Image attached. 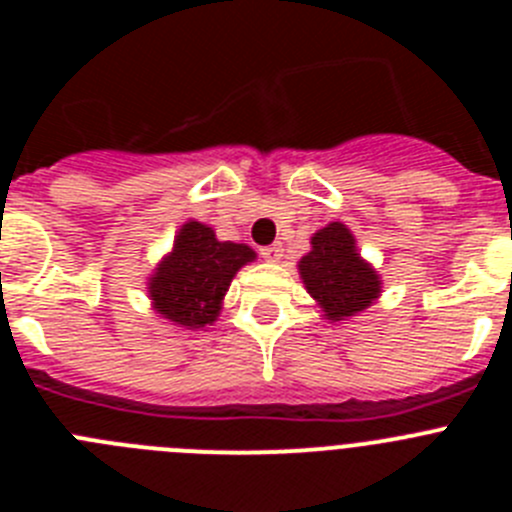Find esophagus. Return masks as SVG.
<instances>
[{
  "label": "esophagus",
  "instance_id": "1",
  "mask_svg": "<svg viewBox=\"0 0 512 512\" xmlns=\"http://www.w3.org/2000/svg\"><path fill=\"white\" fill-rule=\"evenodd\" d=\"M261 256H264L266 261H279L284 256V246L282 243H271V246H264L261 248Z\"/></svg>",
  "mask_w": 512,
  "mask_h": 512
}]
</instances>
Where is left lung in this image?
I'll return each instance as SVG.
<instances>
[{
    "mask_svg": "<svg viewBox=\"0 0 512 512\" xmlns=\"http://www.w3.org/2000/svg\"><path fill=\"white\" fill-rule=\"evenodd\" d=\"M300 274L307 292L333 323L361 312L379 295V277L361 261L354 235L341 223H330L312 235V251L302 256Z\"/></svg>",
    "mask_w": 512,
    "mask_h": 512,
    "instance_id": "left-lung-1",
    "label": "left lung"
}]
</instances>
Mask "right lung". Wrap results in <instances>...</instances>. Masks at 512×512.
Listing matches in <instances>:
<instances>
[{"label":"right lung","instance_id":"1","mask_svg":"<svg viewBox=\"0 0 512 512\" xmlns=\"http://www.w3.org/2000/svg\"><path fill=\"white\" fill-rule=\"evenodd\" d=\"M256 253L243 243L217 241L207 225L187 223L174 241V251L151 277L148 292L156 310L176 325L205 328L220 312L230 279Z\"/></svg>","mask_w":512,"mask_h":512}]
</instances>
